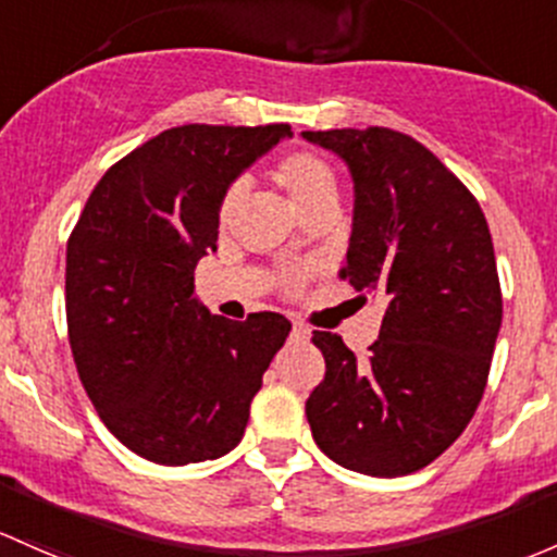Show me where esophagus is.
<instances>
[{"label": "esophagus", "instance_id": "34e87169", "mask_svg": "<svg viewBox=\"0 0 557 557\" xmlns=\"http://www.w3.org/2000/svg\"><path fill=\"white\" fill-rule=\"evenodd\" d=\"M309 333H312V331H309V327L304 323H294V331H290V336L298 338V342H307Z\"/></svg>", "mask_w": 557, "mask_h": 557}]
</instances>
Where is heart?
<instances>
[{"mask_svg": "<svg viewBox=\"0 0 557 557\" xmlns=\"http://www.w3.org/2000/svg\"><path fill=\"white\" fill-rule=\"evenodd\" d=\"M269 178L288 195L301 219L318 213V210H333L338 197V178L331 162L309 146H296V149L283 151L269 165ZM243 186H230L221 197L219 205V224L221 230L232 224L234 213L243 205ZM307 283V269H283L277 274V285L283 294H298Z\"/></svg>", "mask_w": 557, "mask_h": 557, "instance_id": "1", "label": "heart"}]
</instances>
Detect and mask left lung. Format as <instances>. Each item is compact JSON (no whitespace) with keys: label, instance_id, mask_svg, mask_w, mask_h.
I'll list each match as a JSON object with an SVG mask.
<instances>
[{"label":"left lung","instance_id":"1","mask_svg":"<svg viewBox=\"0 0 557 557\" xmlns=\"http://www.w3.org/2000/svg\"><path fill=\"white\" fill-rule=\"evenodd\" d=\"M352 171L347 267L362 298L384 301L368 355L314 331L325 379L307 397L323 454L347 470L400 478L465 432L483 397L502 325L488 224L470 189L417 138L389 127L307 131Z\"/></svg>","mask_w":557,"mask_h":557}]
</instances>
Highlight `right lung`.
I'll return each mask as SVG.
<instances>
[{
  "label": "right lung",
  "mask_w": 557,
  "mask_h": 557,
  "mask_svg": "<svg viewBox=\"0 0 557 557\" xmlns=\"http://www.w3.org/2000/svg\"><path fill=\"white\" fill-rule=\"evenodd\" d=\"M290 125H181L103 173L66 245V325L79 382L111 435L154 465L219 459L290 323H243L197 304L195 269L219 239L234 175Z\"/></svg>",
  "instance_id": "1"
}]
</instances>
